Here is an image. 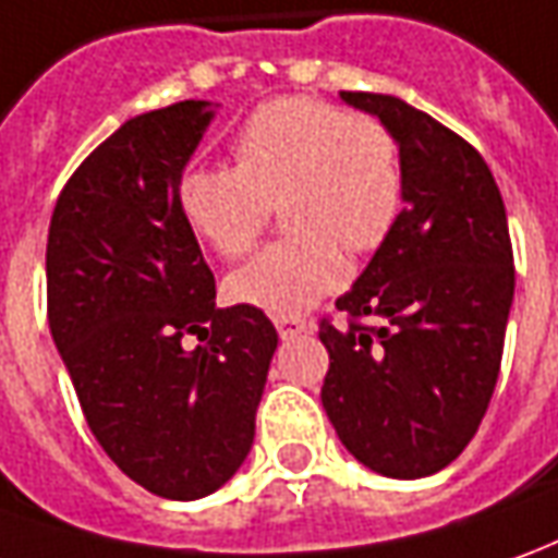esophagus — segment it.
I'll return each instance as SVG.
<instances>
[{
    "label": "esophagus",
    "instance_id": "1",
    "mask_svg": "<svg viewBox=\"0 0 558 558\" xmlns=\"http://www.w3.org/2000/svg\"><path fill=\"white\" fill-rule=\"evenodd\" d=\"M272 325H276V330H279V337H282V340H291V337H298V333H306V330H310V322L298 316H276L272 318Z\"/></svg>",
    "mask_w": 558,
    "mask_h": 558
}]
</instances>
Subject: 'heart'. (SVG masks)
I'll use <instances>...</instances> for the list:
<instances>
[{
  "label": "heart",
  "instance_id": "b5f03b06",
  "mask_svg": "<svg viewBox=\"0 0 558 558\" xmlns=\"http://www.w3.org/2000/svg\"><path fill=\"white\" fill-rule=\"evenodd\" d=\"M401 203V145L389 126L306 96L257 106L233 136V167H194L179 182L184 221L221 257L248 255L286 206L291 236L230 279L236 301L270 316H301L343 286V252H376Z\"/></svg>",
  "mask_w": 558,
  "mask_h": 558
}]
</instances>
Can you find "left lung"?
Wrapping results in <instances>:
<instances>
[{"label": "left lung", "instance_id": "8db88e82", "mask_svg": "<svg viewBox=\"0 0 558 558\" xmlns=\"http://www.w3.org/2000/svg\"><path fill=\"white\" fill-rule=\"evenodd\" d=\"M340 96L395 133L403 209L337 301L349 325H318L322 403L364 468L418 480L462 456L498 383L517 282L505 199L477 148L432 114L398 96Z\"/></svg>", "mask_w": 558, "mask_h": 558}]
</instances>
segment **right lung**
I'll return each mask as SVG.
<instances>
[{"label": "right lung", "mask_w": 558, "mask_h": 558, "mask_svg": "<svg viewBox=\"0 0 558 558\" xmlns=\"http://www.w3.org/2000/svg\"><path fill=\"white\" fill-rule=\"evenodd\" d=\"M213 114L184 99L130 118L72 172L48 230V322L84 418L126 477L172 501L240 471L279 343L255 306H215L179 206ZM187 332L207 343L187 350Z\"/></svg>", "instance_id": "obj_1"}]
</instances>
